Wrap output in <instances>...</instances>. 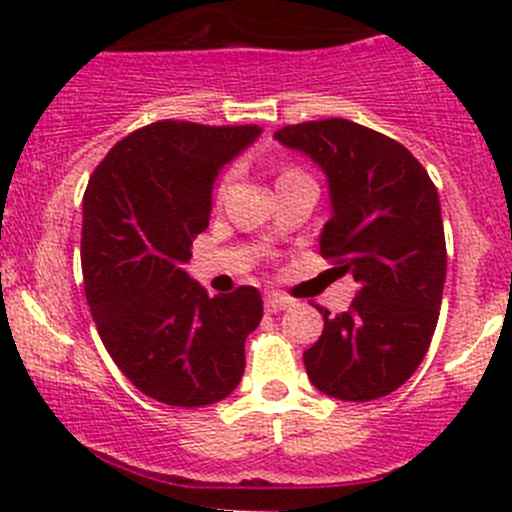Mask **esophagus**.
Segmentation results:
<instances>
[{"instance_id":"obj_1","label":"esophagus","mask_w":512,"mask_h":512,"mask_svg":"<svg viewBox=\"0 0 512 512\" xmlns=\"http://www.w3.org/2000/svg\"><path fill=\"white\" fill-rule=\"evenodd\" d=\"M287 307H292V299L282 297V294H277V292H267V297H265L267 312H285Z\"/></svg>"}]
</instances>
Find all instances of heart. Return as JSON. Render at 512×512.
Returning <instances> with one entry per match:
<instances>
[{"label": "heart", "instance_id": "1", "mask_svg": "<svg viewBox=\"0 0 512 512\" xmlns=\"http://www.w3.org/2000/svg\"><path fill=\"white\" fill-rule=\"evenodd\" d=\"M287 173H297V170H285V173H282V175H287Z\"/></svg>", "mask_w": 512, "mask_h": 512}]
</instances>
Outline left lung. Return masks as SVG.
<instances>
[{
    "mask_svg": "<svg viewBox=\"0 0 512 512\" xmlns=\"http://www.w3.org/2000/svg\"><path fill=\"white\" fill-rule=\"evenodd\" d=\"M327 175L332 218L319 252L359 285L304 352L307 376L339 401H371L411 379L428 352L446 282L436 185L401 143L344 118L275 133ZM322 312V309H319Z\"/></svg>",
    "mask_w": 512,
    "mask_h": 512,
    "instance_id": "obj_1",
    "label": "left lung"
}]
</instances>
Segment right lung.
<instances>
[{
	"instance_id": "add662e5",
	"label": "right lung",
	"mask_w": 512,
	"mask_h": 512,
	"mask_svg": "<svg viewBox=\"0 0 512 512\" xmlns=\"http://www.w3.org/2000/svg\"><path fill=\"white\" fill-rule=\"evenodd\" d=\"M260 133L151 123L118 141L86 188L81 270L91 314L118 369L160 404L223 401L245 371V339L262 319L260 292L208 297L185 262L208 227L215 178Z\"/></svg>"
}]
</instances>
